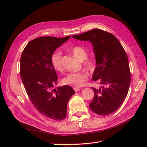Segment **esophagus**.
Masks as SVG:
<instances>
[{"mask_svg": "<svg viewBox=\"0 0 147 147\" xmlns=\"http://www.w3.org/2000/svg\"><path fill=\"white\" fill-rule=\"evenodd\" d=\"M74 91H75V92H78L80 90V88H74Z\"/></svg>", "mask_w": 147, "mask_h": 147, "instance_id": "obj_1", "label": "esophagus"}]
</instances>
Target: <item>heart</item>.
I'll return each mask as SVG.
<instances>
[{"label": "heart", "mask_w": 147, "mask_h": 147, "mask_svg": "<svg viewBox=\"0 0 147 147\" xmlns=\"http://www.w3.org/2000/svg\"><path fill=\"white\" fill-rule=\"evenodd\" d=\"M71 51L73 56L79 61H83L88 56L85 49L79 46L72 47ZM51 62L53 68L56 71L59 72L63 71L61 63V53L60 52L56 51L52 54ZM83 65L84 67L89 72L94 71L96 68V61L93 58H87L84 61ZM88 78V75L87 72L86 71H81L77 73L68 74L63 79V83L65 85L71 86L74 88H79L83 85Z\"/></svg>", "instance_id": "heart-1"}]
</instances>
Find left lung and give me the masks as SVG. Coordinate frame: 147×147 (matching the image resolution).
<instances>
[{"mask_svg": "<svg viewBox=\"0 0 147 147\" xmlns=\"http://www.w3.org/2000/svg\"><path fill=\"white\" fill-rule=\"evenodd\" d=\"M73 38L89 41L93 46L96 67L92 79L102 86L92 88L94 95L90 109L100 115L115 112L125 100L131 80L128 56L123 46L112 34L97 28Z\"/></svg>", "mask_w": 147, "mask_h": 147, "instance_id": "obj_1", "label": "left lung"}]
</instances>
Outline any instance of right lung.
Instances as JSON below:
<instances>
[{"label": "right lung", "instance_id": "obj_1", "mask_svg": "<svg viewBox=\"0 0 147 147\" xmlns=\"http://www.w3.org/2000/svg\"><path fill=\"white\" fill-rule=\"evenodd\" d=\"M71 38L41 37L26 45L20 61V75L32 103L47 118L61 121L65 118L67 102L75 93L69 86L58 87V76L51 62L55 50Z\"/></svg>", "mask_w": 147, "mask_h": 147}]
</instances>
